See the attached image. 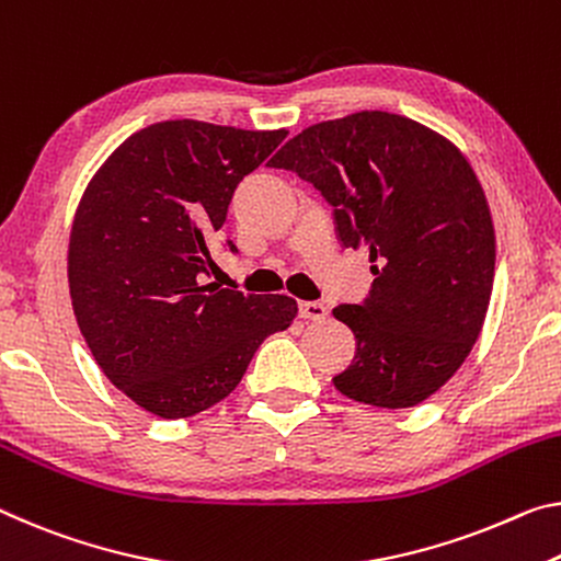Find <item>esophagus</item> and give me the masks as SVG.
<instances>
[{
  "mask_svg": "<svg viewBox=\"0 0 561 561\" xmlns=\"http://www.w3.org/2000/svg\"><path fill=\"white\" fill-rule=\"evenodd\" d=\"M327 307L322 301H299V317L301 319H312V322H322L327 317Z\"/></svg>",
  "mask_w": 561,
  "mask_h": 561,
  "instance_id": "34e87169",
  "label": "esophagus"
}]
</instances>
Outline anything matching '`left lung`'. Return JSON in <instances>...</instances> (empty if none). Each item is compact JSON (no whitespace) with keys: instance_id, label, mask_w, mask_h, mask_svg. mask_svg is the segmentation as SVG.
<instances>
[{"instance_id":"obj_1","label":"left lung","mask_w":561,"mask_h":561,"mask_svg":"<svg viewBox=\"0 0 561 561\" xmlns=\"http://www.w3.org/2000/svg\"><path fill=\"white\" fill-rule=\"evenodd\" d=\"M270 167L319 190L342 247L369 249L367 299L334 309L357 340L334 387L371 407L424 402L469 357L492 297L494 227L474 169L437 131L389 112L312 124Z\"/></svg>"}]
</instances>
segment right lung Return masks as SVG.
I'll list each match as a JSON object with an SVG mask.
<instances>
[{"label": "right lung", "mask_w": 561, "mask_h": 561, "mask_svg": "<svg viewBox=\"0 0 561 561\" xmlns=\"http://www.w3.org/2000/svg\"><path fill=\"white\" fill-rule=\"evenodd\" d=\"M284 137L159 122L122 141L79 202L67 266L77 324L106 379L162 420L221 402L266 336L295 322L291 297L204 284L207 237Z\"/></svg>", "instance_id": "right-lung-1"}]
</instances>
